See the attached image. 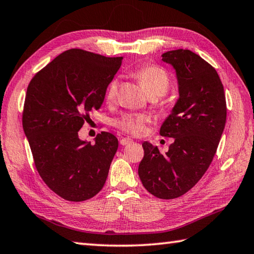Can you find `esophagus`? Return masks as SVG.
<instances>
[{
  "instance_id": "1",
  "label": "esophagus",
  "mask_w": 254,
  "mask_h": 254,
  "mask_svg": "<svg viewBox=\"0 0 254 254\" xmlns=\"http://www.w3.org/2000/svg\"><path fill=\"white\" fill-rule=\"evenodd\" d=\"M132 142H133V140L130 139V137H122V139H120V144L121 145H127Z\"/></svg>"
}]
</instances>
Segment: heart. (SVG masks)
I'll return each mask as SVG.
<instances>
[{"label": "heart", "instance_id": "obj_1", "mask_svg": "<svg viewBox=\"0 0 254 254\" xmlns=\"http://www.w3.org/2000/svg\"><path fill=\"white\" fill-rule=\"evenodd\" d=\"M131 75L144 87L146 93L150 98L156 99L163 96L167 93L170 87V75L163 67L154 64H145L135 68ZM119 90V80L113 79L105 90V99L108 102H113L117 99ZM147 122L146 117L142 114H126L122 118L117 120V127L121 130L131 134L139 135L145 130V124Z\"/></svg>", "mask_w": 254, "mask_h": 254}]
</instances>
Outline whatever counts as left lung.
Segmentation results:
<instances>
[{
    "mask_svg": "<svg viewBox=\"0 0 254 254\" xmlns=\"http://www.w3.org/2000/svg\"><path fill=\"white\" fill-rule=\"evenodd\" d=\"M162 60L175 68L180 98L163 122L160 134L173 137L167 153L149 142L139 177L151 194L170 200L199 182L213 160L227 120L223 84L215 68L190 50H173Z\"/></svg>",
    "mask_w": 254,
    "mask_h": 254,
    "instance_id": "8db88e82",
    "label": "left lung"
}]
</instances>
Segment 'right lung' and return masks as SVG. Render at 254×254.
<instances>
[{"label": "right lung", "instance_id": "obj_1", "mask_svg": "<svg viewBox=\"0 0 254 254\" xmlns=\"http://www.w3.org/2000/svg\"><path fill=\"white\" fill-rule=\"evenodd\" d=\"M121 63V57L71 49L36 73L27 86L23 130L40 177L64 200H89L107 181L118 139L103 131L91 144L77 133L92 110L101 108Z\"/></svg>", "mask_w": 254, "mask_h": 254}]
</instances>
